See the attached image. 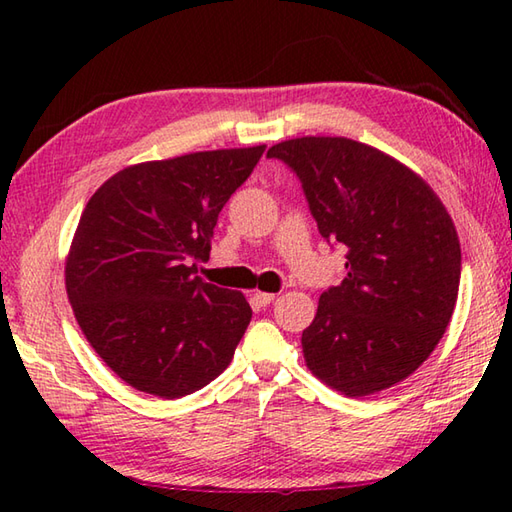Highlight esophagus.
Listing matches in <instances>:
<instances>
[{
    "label": "esophagus",
    "instance_id": "esophagus-1",
    "mask_svg": "<svg viewBox=\"0 0 512 512\" xmlns=\"http://www.w3.org/2000/svg\"><path fill=\"white\" fill-rule=\"evenodd\" d=\"M253 300L257 302V305H262V307H266V305H271V302L275 300V293H266V291H255V293H253Z\"/></svg>",
    "mask_w": 512,
    "mask_h": 512
}]
</instances>
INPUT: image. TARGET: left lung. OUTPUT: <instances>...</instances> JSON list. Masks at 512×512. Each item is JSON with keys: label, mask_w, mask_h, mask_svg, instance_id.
<instances>
[{"label": "left lung", "mask_w": 512, "mask_h": 512, "mask_svg": "<svg viewBox=\"0 0 512 512\" xmlns=\"http://www.w3.org/2000/svg\"><path fill=\"white\" fill-rule=\"evenodd\" d=\"M296 173L318 232L348 248L345 277L302 332L307 368L348 397L395 386L443 339L461 282L452 216L418 173L348 137L268 149Z\"/></svg>", "instance_id": "1"}]
</instances>
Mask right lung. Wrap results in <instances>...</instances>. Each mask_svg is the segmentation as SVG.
<instances>
[{"label": "right lung", "instance_id": "obj_1", "mask_svg": "<svg viewBox=\"0 0 512 512\" xmlns=\"http://www.w3.org/2000/svg\"><path fill=\"white\" fill-rule=\"evenodd\" d=\"M264 149L133 164L85 205L65 262L67 298L94 352L137 391L176 400L230 366L253 309L196 271Z\"/></svg>", "mask_w": 512, "mask_h": 512}]
</instances>
